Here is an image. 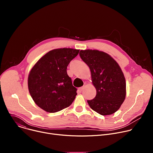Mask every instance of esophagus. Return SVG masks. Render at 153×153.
Returning <instances> with one entry per match:
<instances>
[{"label": "esophagus", "instance_id": "esophagus-1", "mask_svg": "<svg viewBox=\"0 0 153 153\" xmlns=\"http://www.w3.org/2000/svg\"><path fill=\"white\" fill-rule=\"evenodd\" d=\"M84 88H85V86H82V87H80V88H79L78 90H79L80 91H82Z\"/></svg>", "mask_w": 153, "mask_h": 153}]
</instances>
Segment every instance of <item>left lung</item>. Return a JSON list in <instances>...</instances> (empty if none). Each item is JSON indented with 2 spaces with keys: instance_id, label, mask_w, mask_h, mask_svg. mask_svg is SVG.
Returning a JSON list of instances; mask_svg holds the SVG:
<instances>
[{
  "instance_id": "left-lung-1",
  "label": "left lung",
  "mask_w": 153,
  "mask_h": 153,
  "mask_svg": "<svg viewBox=\"0 0 153 153\" xmlns=\"http://www.w3.org/2000/svg\"><path fill=\"white\" fill-rule=\"evenodd\" d=\"M80 57L89 67L96 97L87 100L90 108L102 115L116 112L126 96V82L117 62L110 55L98 50H80Z\"/></svg>"
}]
</instances>
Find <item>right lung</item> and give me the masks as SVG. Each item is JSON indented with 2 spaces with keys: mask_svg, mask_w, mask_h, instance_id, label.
<instances>
[{
  "mask_svg": "<svg viewBox=\"0 0 153 153\" xmlns=\"http://www.w3.org/2000/svg\"><path fill=\"white\" fill-rule=\"evenodd\" d=\"M73 48L53 50L34 65L28 79V90L36 104L44 111L56 113L68 107L77 95L67 68L79 54Z\"/></svg>",
  "mask_w": 153,
  "mask_h": 153,
  "instance_id": "obj_1",
  "label": "right lung"
}]
</instances>
